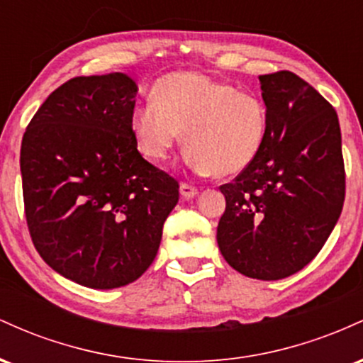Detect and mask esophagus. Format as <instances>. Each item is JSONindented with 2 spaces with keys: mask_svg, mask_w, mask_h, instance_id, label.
Listing matches in <instances>:
<instances>
[{
  "mask_svg": "<svg viewBox=\"0 0 363 363\" xmlns=\"http://www.w3.org/2000/svg\"><path fill=\"white\" fill-rule=\"evenodd\" d=\"M196 194H198V187L187 184V182H182V184H181V196H182V198L191 199V198H194Z\"/></svg>",
  "mask_w": 363,
  "mask_h": 363,
  "instance_id": "obj_1",
  "label": "esophagus"
}]
</instances>
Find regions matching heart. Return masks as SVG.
<instances>
[{"label":"heart","mask_w":363,"mask_h":363,"mask_svg":"<svg viewBox=\"0 0 363 363\" xmlns=\"http://www.w3.org/2000/svg\"><path fill=\"white\" fill-rule=\"evenodd\" d=\"M152 97L131 116L133 138L148 160H165L182 133L186 162L198 174L235 176L259 155L268 109L257 95L184 72L158 80Z\"/></svg>","instance_id":"1"}]
</instances>
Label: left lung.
Returning a JSON list of instances; mask_svg holds the SVG:
<instances>
[{"label": "left lung", "instance_id": "8db88e82", "mask_svg": "<svg viewBox=\"0 0 363 363\" xmlns=\"http://www.w3.org/2000/svg\"><path fill=\"white\" fill-rule=\"evenodd\" d=\"M268 131L256 160L220 186L216 242L225 261L256 280H281L318 256L345 201L336 111L291 72L259 77Z\"/></svg>", "mask_w": 363, "mask_h": 363}]
</instances>
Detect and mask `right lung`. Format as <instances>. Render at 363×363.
Returning <instances> with one entry per match:
<instances>
[{
    "instance_id": "1",
    "label": "right lung",
    "mask_w": 363,
    "mask_h": 363,
    "mask_svg": "<svg viewBox=\"0 0 363 363\" xmlns=\"http://www.w3.org/2000/svg\"><path fill=\"white\" fill-rule=\"evenodd\" d=\"M138 86L124 73L77 77L45 99L20 150L37 252L89 289H118L155 259L179 184L145 160L131 133Z\"/></svg>"
}]
</instances>
